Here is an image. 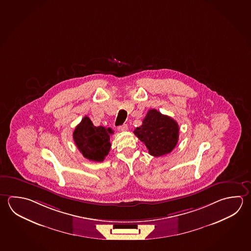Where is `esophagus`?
Wrapping results in <instances>:
<instances>
[{
	"instance_id": "34e87169",
	"label": "esophagus",
	"mask_w": 251,
	"mask_h": 251,
	"mask_svg": "<svg viewBox=\"0 0 251 251\" xmlns=\"http://www.w3.org/2000/svg\"><path fill=\"white\" fill-rule=\"evenodd\" d=\"M118 130H119V132H126V131H127L128 126L127 125H122V126H120L118 127Z\"/></svg>"
}]
</instances>
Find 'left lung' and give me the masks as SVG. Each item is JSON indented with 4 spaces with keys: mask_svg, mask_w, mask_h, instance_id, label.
<instances>
[{
    "mask_svg": "<svg viewBox=\"0 0 251 251\" xmlns=\"http://www.w3.org/2000/svg\"><path fill=\"white\" fill-rule=\"evenodd\" d=\"M178 125L174 119L156 109L148 111L142 125L133 131L153 156L171 153L178 141Z\"/></svg>",
    "mask_w": 251,
    "mask_h": 251,
    "instance_id": "obj_1",
    "label": "left lung"
}]
</instances>
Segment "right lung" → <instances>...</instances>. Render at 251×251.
I'll list each match as a JSON object with an SVG mask.
<instances>
[{
  "instance_id": "right-lung-1",
  "label": "right lung",
  "mask_w": 251,
  "mask_h": 251,
  "mask_svg": "<svg viewBox=\"0 0 251 251\" xmlns=\"http://www.w3.org/2000/svg\"><path fill=\"white\" fill-rule=\"evenodd\" d=\"M111 128L95 126L88 117H84L73 132V140L83 156L94 162H102L110 150Z\"/></svg>"
}]
</instances>
